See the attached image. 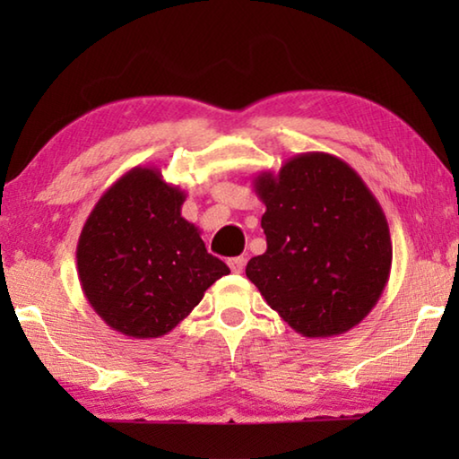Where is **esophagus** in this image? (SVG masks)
Here are the masks:
<instances>
[{
    "label": "esophagus",
    "mask_w": 459,
    "mask_h": 459,
    "mask_svg": "<svg viewBox=\"0 0 459 459\" xmlns=\"http://www.w3.org/2000/svg\"><path fill=\"white\" fill-rule=\"evenodd\" d=\"M229 267H230L232 273H243V271H245V257L229 259Z\"/></svg>",
    "instance_id": "obj_1"
}]
</instances>
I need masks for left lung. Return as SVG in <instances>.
<instances>
[{"label": "left lung", "mask_w": 459, "mask_h": 459, "mask_svg": "<svg viewBox=\"0 0 459 459\" xmlns=\"http://www.w3.org/2000/svg\"><path fill=\"white\" fill-rule=\"evenodd\" d=\"M267 251L247 277L271 309L306 338L352 330L383 295L393 243L375 194L344 160L324 152L293 155L277 174L261 172Z\"/></svg>", "instance_id": "8db88e82"}]
</instances>
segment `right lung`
Masks as SVG:
<instances>
[{
    "instance_id": "obj_1",
    "label": "right lung",
    "mask_w": 459,
    "mask_h": 459,
    "mask_svg": "<svg viewBox=\"0 0 459 459\" xmlns=\"http://www.w3.org/2000/svg\"><path fill=\"white\" fill-rule=\"evenodd\" d=\"M184 200L158 168L135 166L108 186L84 222L76 245L81 287L115 332L164 336L230 273L182 216Z\"/></svg>"
}]
</instances>
